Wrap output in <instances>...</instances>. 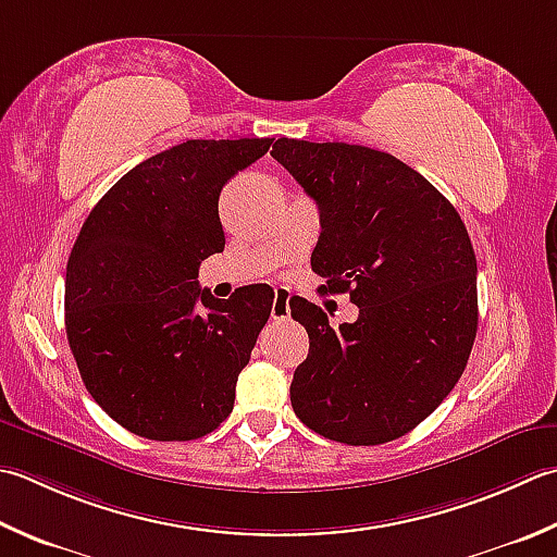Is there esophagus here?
Wrapping results in <instances>:
<instances>
[{"instance_id":"obj_1","label":"esophagus","mask_w":557,"mask_h":557,"mask_svg":"<svg viewBox=\"0 0 557 557\" xmlns=\"http://www.w3.org/2000/svg\"><path fill=\"white\" fill-rule=\"evenodd\" d=\"M270 315L275 321H285L289 319V294L285 289H275V299H272V309Z\"/></svg>"}]
</instances>
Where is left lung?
I'll use <instances>...</instances> for the list:
<instances>
[{
  "label": "left lung",
  "mask_w": 557,
  "mask_h": 557,
  "mask_svg": "<svg viewBox=\"0 0 557 557\" xmlns=\"http://www.w3.org/2000/svg\"><path fill=\"white\" fill-rule=\"evenodd\" d=\"M270 154L319 205L313 272L359 307L331 329L315 304L289 299L309 333L292 408L333 442L398 440L451 394L475 341L478 265L461 216L386 151L280 137Z\"/></svg>",
  "instance_id": "8db88e82"
}]
</instances>
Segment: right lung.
Returning <instances> with one entry per match:
<instances>
[{"mask_svg": "<svg viewBox=\"0 0 557 557\" xmlns=\"http://www.w3.org/2000/svg\"><path fill=\"white\" fill-rule=\"evenodd\" d=\"M270 137L188 139L127 171L86 216L64 280V329L86 391L139 437L188 442L234 408L236 379L270 319L275 292L228 299L198 287L224 250V183Z\"/></svg>", "mask_w": 557, "mask_h": 557, "instance_id": "1", "label": "right lung"}]
</instances>
